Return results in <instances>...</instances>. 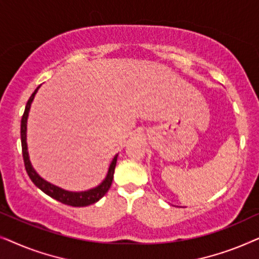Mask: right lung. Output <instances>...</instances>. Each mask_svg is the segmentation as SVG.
Segmentation results:
<instances>
[{"instance_id":"add662e5","label":"right lung","mask_w":259,"mask_h":259,"mask_svg":"<svg viewBox=\"0 0 259 259\" xmlns=\"http://www.w3.org/2000/svg\"><path fill=\"white\" fill-rule=\"evenodd\" d=\"M40 86H38L36 90L34 91V93L30 95L29 100H28L26 105V109H24V113L22 115V119H21V145H22V155H23V161H24V167H26V171L29 176L35 185H36L38 189H40L42 192L48 194L49 197H52L53 199L60 201V203L69 205V206L74 207H82V206H88V205L97 203L98 200H100L102 197L107 193L109 187L112 185L113 182V176H114V168L116 165V158H118V154L115 155L114 159H113L111 162V166L108 168V173L106 176L104 182H102L100 185L94 187V189L84 191V192H69V191L62 190L60 187L53 185V184L46 182L41 178L40 176L37 175L36 172L34 171V168L31 167V164L29 161V157H28L27 152V143H26V132H27V119H28V113H29L31 101L36 94V92Z\"/></svg>"}]
</instances>
